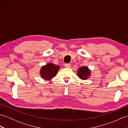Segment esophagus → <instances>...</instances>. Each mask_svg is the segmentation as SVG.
Segmentation results:
<instances>
[{
  "label": "esophagus",
  "instance_id": "1",
  "mask_svg": "<svg viewBox=\"0 0 128 128\" xmlns=\"http://www.w3.org/2000/svg\"><path fill=\"white\" fill-rule=\"evenodd\" d=\"M70 66H71V65H70V64H65V67L66 68H69L70 67Z\"/></svg>",
  "mask_w": 128,
  "mask_h": 128
}]
</instances>
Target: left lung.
I'll return each instance as SVG.
<instances>
[{"label": "left lung", "mask_w": 128, "mask_h": 128, "mask_svg": "<svg viewBox=\"0 0 128 128\" xmlns=\"http://www.w3.org/2000/svg\"><path fill=\"white\" fill-rule=\"evenodd\" d=\"M91 71L88 67L84 66L79 68L78 70V76L82 80H86L90 76Z\"/></svg>", "instance_id": "left-lung-1"}]
</instances>
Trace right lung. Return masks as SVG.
<instances>
[{"instance_id":"right-lung-1","label":"right lung","mask_w":128,"mask_h":128,"mask_svg":"<svg viewBox=\"0 0 128 128\" xmlns=\"http://www.w3.org/2000/svg\"><path fill=\"white\" fill-rule=\"evenodd\" d=\"M60 66L52 63H48L43 66L40 70V75L41 78L46 80H50L55 77L58 72Z\"/></svg>"}]
</instances>
